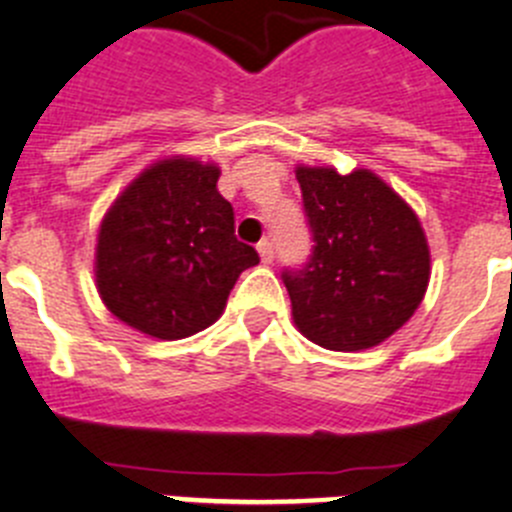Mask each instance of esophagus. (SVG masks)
<instances>
[{
	"label": "esophagus",
	"instance_id": "esophagus-1",
	"mask_svg": "<svg viewBox=\"0 0 512 512\" xmlns=\"http://www.w3.org/2000/svg\"><path fill=\"white\" fill-rule=\"evenodd\" d=\"M256 248H259L261 264H271V261H274V243H271L269 238H264V241H261Z\"/></svg>",
	"mask_w": 512,
	"mask_h": 512
}]
</instances>
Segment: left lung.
<instances>
[{"label":"left lung","instance_id":"8db88e82","mask_svg":"<svg viewBox=\"0 0 512 512\" xmlns=\"http://www.w3.org/2000/svg\"><path fill=\"white\" fill-rule=\"evenodd\" d=\"M312 256L284 271L292 320L328 351L379 346L413 318L431 279V248L413 207L369 169H295Z\"/></svg>","mask_w":512,"mask_h":512}]
</instances>
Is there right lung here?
<instances>
[{
  "mask_svg": "<svg viewBox=\"0 0 512 512\" xmlns=\"http://www.w3.org/2000/svg\"><path fill=\"white\" fill-rule=\"evenodd\" d=\"M220 166L189 156L140 171L104 212L94 279L104 307L130 328L179 341L215 323L259 253L235 238Z\"/></svg>",
  "mask_w": 512,
  "mask_h": 512,
  "instance_id": "add662e5",
  "label": "right lung"
}]
</instances>
